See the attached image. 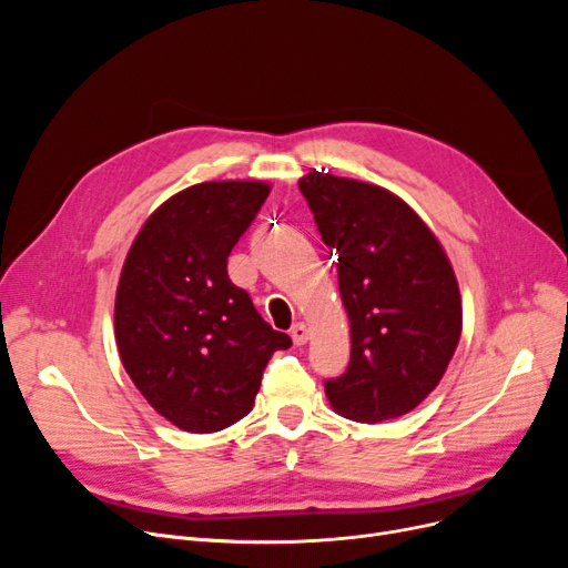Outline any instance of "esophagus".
Wrapping results in <instances>:
<instances>
[{
	"label": "esophagus",
	"instance_id": "1",
	"mask_svg": "<svg viewBox=\"0 0 568 568\" xmlns=\"http://www.w3.org/2000/svg\"><path fill=\"white\" fill-rule=\"evenodd\" d=\"M290 336H292L294 345H306L308 343V326L304 322H296L290 329Z\"/></svg>",
	"mask_w": 568,
	"mask_h": 568
}]
</instances>
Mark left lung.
Returning a JSON list of instances; mask_svg holds the SVG:
<instances>
[{"label": "left lung", "instance_id": "left-lung-1", "mask_svg": "<svg viewBox=\"0 0 568 568\" xmlns=\"http://www.w3.org/2000/svg\"><path fill=\"white\" fill-rule=\"evenodd\" d=\"M322 242L336 251L349 317L347 371L324 382L332 407L379 424L419 405L460 341L454 266L437 236L392 191L329 172L300 179ZM334 255V253H332Z\"/></svg>", "mask_w": 568, "mask_h": 568}]
</instances>
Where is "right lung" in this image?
Returning a JSON list of instances; mask_svg holds the SVG:
<instances>
[{
  "label": "right lung",
  "instance_id": "1",
  "mask_svg": "<svg viewBox=\"0 0 568 568\" xmlns=\"http://www.w3.org/2000/svg\"><path fill=\"white\" fill-rule=\"evenodd\" d=\"M268 191L264 182H204L172 195L138 232L119 276L122 364L146 403L186 433L244 419L272 354L292 345L227 276V255Z\"/></svg>",
  "mask_w": 568,
  "mask_h": 568
}]
</instances>
